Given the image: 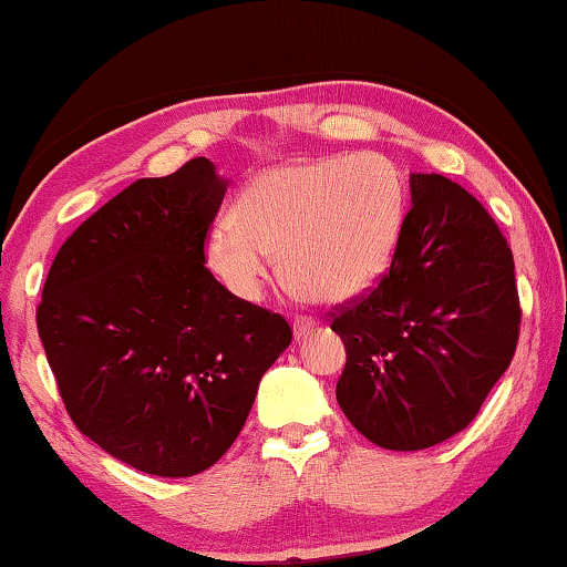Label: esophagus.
<instances>
[{
  "mask_svg": "<svg viewBox=\"0 0 567 567\" xmlns=\"http://www.w3.org/2000/svg\"><path fill=\"white\" fill-rule=\"evenodd\" d=\"M315 330H318V322H315L312 318H305V315H300V318H295V322H292L295 340H307Z\"/></svg>",
  "mask_w": 567,
  "mask_h": 567,
  "instance_id": "34e87169",
  "label": "esophagus"
}]
</instances>
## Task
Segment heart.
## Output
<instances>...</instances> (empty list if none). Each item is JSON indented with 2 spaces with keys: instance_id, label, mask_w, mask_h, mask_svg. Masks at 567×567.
<instances>
[{
  "instance_id": "b5f03b06",
  "label": "heart",
  "mask_w": 567,
  "mask_h": 567,
  "mask_svg": "<svg viewBox=\"0 0 567 567\" xmlns=\"http://www.w3.org/2000/svg\"><path fill=\"white\" fill-rule=\"evenodd\" d=\"M405 197L402 172L382 155L267 167L239 189L229 223L207 233L205 262L245 302L262 297L272 257L307 300L348 302L388 270Z\"/></svg>"
}]
</instances>
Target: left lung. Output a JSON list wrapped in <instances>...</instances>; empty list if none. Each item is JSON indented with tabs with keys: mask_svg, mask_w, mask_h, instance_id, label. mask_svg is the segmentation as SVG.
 <instances>
[{
	"mask_svg": "<svg viewBox=\"0 0 567 567\" xmlns=\"http://www.w3.org/2000/svg\"><path fill=\"white\" fill-rule=\"evenodd\" d=\"M410 203L390 272L332 320L342 412L402 453L473 422L520 332L513 252L485 207L440 175H410Z\"/></svg>",
	"mask_w": 567,
	"mask_h": 567,
	"instance_id": "8db88e82",
	"label": "left lung"
}]
</instances>
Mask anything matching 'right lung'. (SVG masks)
<instances>
[{"instance_id": "right-lung-1", "label": "right lung", "mask_w": 567, "mask_h": 567, "mask_svg": "<svg viewBox=\"0 0 567 567\" xmlns=\"http://www.w3.org/2000/svg\"><path fill=\"white\" fill-rule=\"evenodd\" d=\"M227 185L207 157L137 179L60 247L37 307L74 425L147 475L215 465L292 342L285 318L237 300L205 267Z\"/></svg>"}]
</instances>
